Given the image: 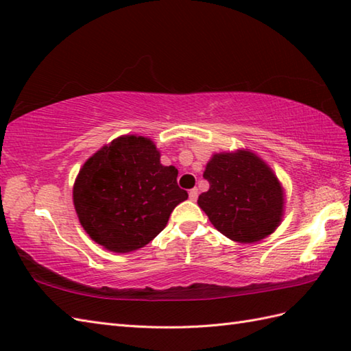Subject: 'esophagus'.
Returning <instances> with one entry per match:
<instances>
[{
  "mask_svg": "<svg viewBox=\"0 0 351 351\" xmlns=\"http://www.w3.org/2000/svg\"><path fill=\"white\" fill-rule=\"evenodd\" d=\"M197 189H191L190 191H189V197L191 199V201H196V199H197Z\"/></svg>",
  "mask_w": 351,
  "mask_h": 351,
  "instance_id": "1",
  "label": "esophagus"
}]
</instances>
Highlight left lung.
Masks as SVG:
<instances>
[{"label": "left lung", "instance_id": "left-lung-1", "mask_svg": "<svg viewBox=\"0 0 351 351\" xmlns=\"http://www.w3.org/2000/svg\"><path fill=\"white\" fill-rule=\"evenodd\" d=\"M204 178L210 189L197 204L223 236L254 243L276 231L283 217L285 193L271 167L256 154H215Z\"/></svg>", "mask_w": 351, "mask_h": 351}]
</instances>
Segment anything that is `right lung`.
<instances>
[{
  "label": "right lung",
  "mask_w": 351,
  "mask_h": 351,
  "mask_svg": "<svg viewBox=\"0 0 351 351\" xmlns=\"http://www.w3.org/2000/svg\"><path fill=\"white\" fill-rule=\"evenodd\" d=\"M152 140L123 135L97 150L73 189L79 221L94 242L112 252L143 248L166 228L171 211L189 197L178 170L162 166Z\"/></svg>",
  "instance_id": "add662e5"
}]
</instances>
